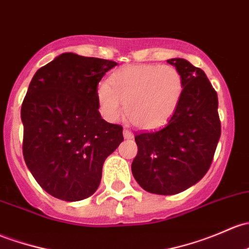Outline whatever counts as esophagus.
I'll list each match as a JSON object with an SVG mask.
<instances>
[{
    "instance_id": "obj_1",
    "label": "esophagus",
    "mask_w": 249,
    "mask_h": 249,
    "mask_svg": "<svg viewBox=\"0 0 249 249\" xmlns=\"http://www.w3.org/2000/svg\"><path fill=\"white\" fill-rule=\"evenodd\" d=\"M123 135H124V138H126V140H131V138L133 137V133L130 131V130H126V129H124Z\"/></svg>"
}]
</instances>
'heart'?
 Segmentation results:
<instances>
[{
  "label": "heart",
  "instance_id": "b5f03b06",
  "mask_svg": "<svg viewBox=\"0 0 249 249\" xmlns=\"http://www.w3.org/2000/svg\"><path fill=\"white\" fill-rule=\"evenodd\" d=\"M184 80L173 65L135 64L120 68L98 88L101 114L116 122L124 111L126 119L143 130L158 129L177 111Z\"/></svg>",
  "mask_w": 249,
  "mask_h": 249
}]
</instances>
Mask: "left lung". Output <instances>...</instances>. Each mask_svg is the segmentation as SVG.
<instances>
[{"instance_id":"1","label":"left lung","mask_w":249,"mask_h":249,"mask_svg":"<svg viewBox=\"0 0 249 249\" xmlns=\"http://www.w3.org/2000/svg\"><path fill=\"white\" fill-rule=\"evenodd\" d=\"M182 75L184 90L166 126L136 133L132 174L143 190L172 196L206 174L221 137L217 93L205 72L186 59L167 61Z\"/></svg>"}]
</instances>
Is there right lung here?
Returning a JSON list of instances; mask_svg holds the SVG:
<instances>
[{"label": "right lung", "mask_w": 249, "mask_h": 249, "mask_svg": "<svg viewBox=\"0 0 249 249\" xmlns=\"http://www.w3.org/2000/svg\"><path fill=\"white\" fill-rule=\"evenodd\" d=\"M117 65L67 52L41 67L21 106L22 154L43 190L77 201L101 181L103 164L124 141L123 126L101 118L98 85Z\"/></svg>", "instance_id": "right-lung-1"}]
</instances>
